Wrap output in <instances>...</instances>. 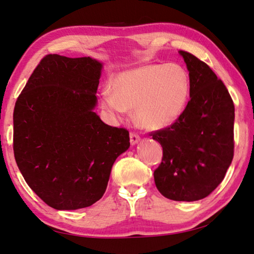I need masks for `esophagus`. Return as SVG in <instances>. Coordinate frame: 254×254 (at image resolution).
I'll list each match as a JSON object with an SVG mask.
<instances>
[{
	"instance_id": "obj_1",
	"label": "esophagus",
	"mask_w": 254,
	"mask_h": 254,
	"mask_svg": "<svg viewBox=\"0 0 254 254\" xmlns=\"http://www.w3.org/2000/svg\"><path fill=\"white\" fill-rule=\"evenodd\" d=\"M130 142L132 145H135L136 143L140 142V136L135 134V133H130Z\"/></svg>"
}]
</instances>
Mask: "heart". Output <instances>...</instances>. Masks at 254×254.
I'll return each mask as SVG.
<instances>
[{
	"instance_id": "heart-1",
	"label": "heart",
	"mask_w": 254,
	"mask_h": 254,
	"mask_svg": "<svg viewBox=\"0 0 254 254\" xmlns=\"http://www.w3.org/2000/svg\"><path fill=\"white\" fill-rule=\"evenodd\" d=\"M113 93L101 95V108L121 119L135 109L141 127L160 130L172 126L183 114L190 96V77L175 63L147 64L122 72L112 81Z\"/></svg>"
}]
</instances>
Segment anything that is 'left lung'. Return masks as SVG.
I'll list each match as a JSON object with an SVG mask.
<instances>
[{
    "instance_id": "8db88e82",
    "label": "left lung",
    "mask_w": 254,
    "mask_h": 254,
    "mask_svg": "<svg viewBox=\"0 0 254 254\" xmlns=\"http://www.w3.org/2000/svg\"><path fill=\"white\" fill-rule=\"evenodd\" d=\"M190 77V101L172 126L151 133L163 147L154 171L161 194L197 201L222 182L233 159L234 104L223 82L194 55L179 51Z\"/></svg>"
}]
</instances>
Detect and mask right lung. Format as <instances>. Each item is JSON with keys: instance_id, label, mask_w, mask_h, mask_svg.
Returning a JSON list of instances; mask_svg holds the SVG:
<instances>
[{"instance_id": "obj_1", "label": "right lung", "mask_w": 254, "mask_h": 254, "mask_svg": "<svg viewBox=\"0 0 254 254\" xmlns=\"http://www.w3.org/2000/svg\"><path fill=\"white\" fill-rule=\"evenodd\" d=\"M103 64L44 57L16 100L13 150L23 178L57 210L90 206L103 196L112 165L130 147L128 131L94 109Z\"/></svg>"}]
</instances>
